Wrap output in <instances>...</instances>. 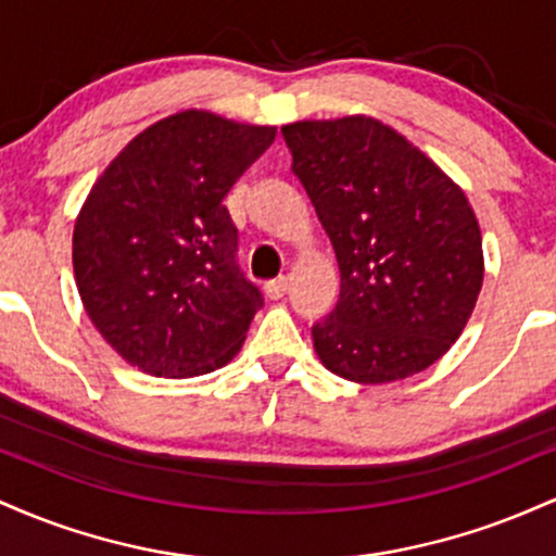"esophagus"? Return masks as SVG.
I'll use <instances>...</instances> for the list:
<instances>
[{"label": "esophagus", "instance_id": "34e87169", "mask_svg": "<svg viewBox=\"0 0 556 556\" xmlns=\"http://www.w3.org/2000/svg\"><path fill=\"white\" fill-rule=\"evenodd\" d=\"M287 290H290V282H287L285 277L274 279V282H266V287H264L266 298H269V300H279V298H285V295H287Z\"/></svg>", "mask_w": 556, "mask_h": 556}]
</instances>
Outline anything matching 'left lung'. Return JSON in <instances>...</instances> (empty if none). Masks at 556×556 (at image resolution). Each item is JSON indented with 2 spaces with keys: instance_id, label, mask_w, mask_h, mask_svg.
Masks as SVG:
<instances>
[{
  "instance_id": "obj_1",
  "label": "left lung",
  "mask_w": 556,
  "mask_h": 556,
  "mask_svg": "<svg viewBox=\"0 0 556 556\" xmlns=\"http://www.w3.org/2000/svg\"><path fill=\"white\" fill-rule=\"evenodd\" d=\"M282 136L340 266V300L311 329L318 361L355 384L426 371L463 334L483 285L463 188L366 114L303 119Z\"/></svg>"
}]
</instances>
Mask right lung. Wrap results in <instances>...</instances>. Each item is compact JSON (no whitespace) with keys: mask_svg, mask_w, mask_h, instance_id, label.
<instances>
[{"mask_svg":"<svg viewBox=\"0 0 556 556\" xmlns=\"http://www.w3.org/2000/svg\"><path fill=\"white\" fill-rule=\"evenodd\" d=\"M277 138L206 110L159 119L112 159L73 229V269L99 334L138 371L190 379L245 342L258 287L238 269L225 195Z\"/></svg>","mask_w":556,"mask_h":556,"instance_id":"right-lung-1","label":"right lung"}]
</instances>
